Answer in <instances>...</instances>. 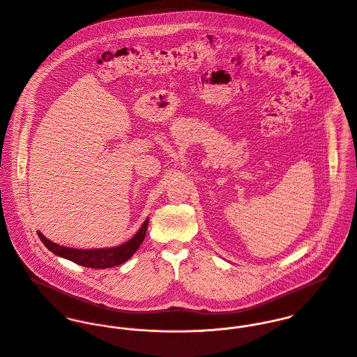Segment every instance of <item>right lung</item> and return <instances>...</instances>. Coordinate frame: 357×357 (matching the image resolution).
Masks as SVG:
<instances>
[{
    "label": "right lung",
    "mask_w": 357,
    "mask_h": 357,
    "mask_svg": "<svg viewBox=\"0 0 357 357\" xmlns=\"http://www.w3.org/2000/svg\"><path fill=\"white\" fill-rule=\"evenodd\" d=\"M147 227H149V218L144 221V224L142 225L139 232L129 242H126L118 248H112V249H96V250L70 249V248H64V246H59V245L53 243L40 232H38V236L53 255L67 258V259H70L78 265H82V266L95 268V269H105V268H112V266L123 264L125 261H128L132 255L136 253V250L140 248V245L143 243V241L146 238Z\"/></svg>",
    "instance_id": "right-lung-1"
}]
</instances>
